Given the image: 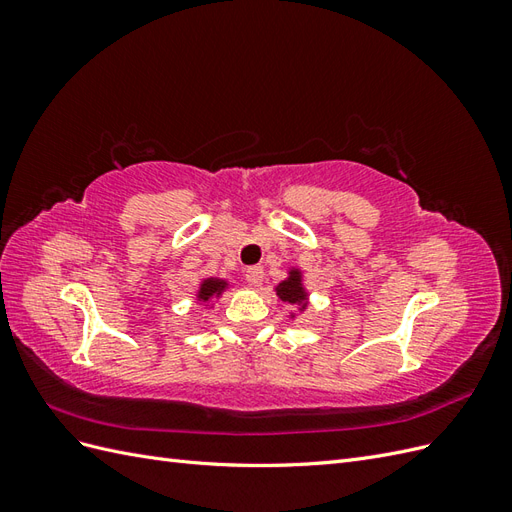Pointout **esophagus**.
Listing matches in <instances>:
<instances>
[{
	"label": "esophagus",
	"mask_w": 512,
	"mask_h": 512,
	"mask_svg": "<svg viewBox=\"0 0 512 512\" xmlns=\"http://www.w3.org/2000/svg\"><path fill=\"white\" fill-rule=\"evenodd\" d=\"M262 280H265V271L260 267H247L245 269V282L250 286H260Z\"/></svg>",
	"instance_id": "obj_1"
}]
</instances>
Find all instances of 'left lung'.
<instances>
[{
	"mask_svg": "<svg viewBox=\"0 0 512 512\" xmlns=\"http://www.w3.org/2000/svg\"><path fill=\"white\" fill-rule=\"evenodd\" d=\"M277 297L288 303H301L305 299V290L301 286V273L292 271L286 282L277 286Z\"/></svg>",
	"mask_w": 512,
	"mask_h": 512,
	"instance_id": "left-lung-1",
	"label": "left lung"
}]
</instances>
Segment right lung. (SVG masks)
I'll use <instances>...</instances> for the list:
<instances>
[{"label":"right lung","instance_id":"add662e5","mask_svg":"<svg viewBox=\"0 0 512 512\" xmlns=\"http://www.w3.org/2000/svg\"><path fill=\"white\" fill-rule=\"evenodd\" d=\"M226 288V282L224 280H205L203 284H200V292H198V299L200 301H209L211 297H215V294H222V290Z\"/></svg>","mask_w":512,"mask_h":512}]
</instances>
